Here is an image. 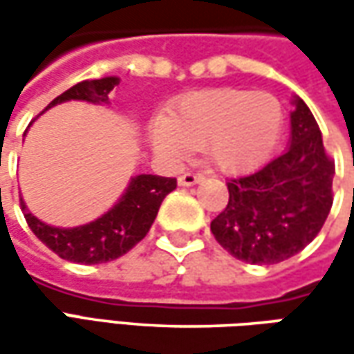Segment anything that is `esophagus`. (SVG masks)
I'll return each instance as SVG.
<instances>
[{
    "instance_id": "obj_1",
    "label": "esophagus",
    "mask_w": 354,
    "mask_h": 354,
    "mask_svg": "<svg viewBox=\"0 0 354 354\" xmlns=\"http://www.w3.org/2000/svg\"><path fill=\"white\" fill-rule=\"evenodd\" d=\"M198 181H203V175L201 173H193V171H187L179 177V185L183 187H191V185H197Z\"/></svg>"
}]
</instances>
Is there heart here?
<instances>
[{"label":"heart","instance_id":"heart-1","mask_svg":"<svg viewBox=\"0 0 354 354\" xmlns=\"http://www.w3.org/2000/svg\"><path fill=\"white\" fill-rule=\"evenodd\" d=\"M281 124V104L268 92L209 88L187 94L171 108L169 116L157 118L149 138L157 153L167 159H183L191 149H205L212 165L240 173L270 157Z\"/></svg>","mask_w":354,"mask_h":354}]
</instances>
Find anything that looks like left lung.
I'll return each mask as SVG.
<instances>
[{
    "label": "left lung",
    "mask_w": 354,
    "mask_h": 354,
    "mask_svg": "<svg viewBox=\"0 0 354 354\" xmlns=\"http://www.w3.org/2000/svg\"><path fill=\"white\" fill-rule=\"evenodd\" d=\"M333 175L319 126L295 96L288 149L226 183L228 205L211 223V232L242 262H283L319 234L333 205Z\"/></svg>",
    "instance_id": "left-lung-1"
}]
</instances>
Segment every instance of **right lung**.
I'll use <instances>...</instances> for the list:
<instances>
[{
    "instance_id": "right-lung-1",
    "label": "right lung",
    "mask_w": 354,
    "mask_h": 354,
    "mask_svg": "<svg viewBox=\"0 0 354 354\" xmlns=\"http://www.w3.org/2000/svg\"><path fill=\"white\" fill-rule=\"evenodd\" d=\"M118 82H120L118 76L78 82L73 88L62 92L61 96H57L48 104L47 110L50 106H57L66 100H86L94 104L108 102V94L114 90ZM175 187H177V179L173 177L136 175L129 181L126 193L110 211L88 225L75 226V228L45 225L43 221H39L27 211L23 198H21V209L35 236L48 250L61 256L62 260L88 266L104 264L124 256L140 240H143L156 221L163 198Z\"/></svg>"
}]
</instances>
